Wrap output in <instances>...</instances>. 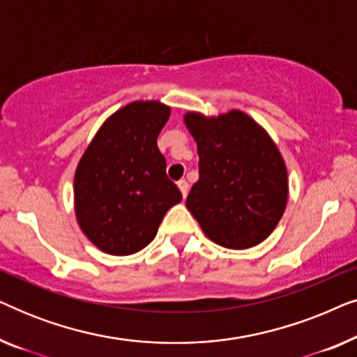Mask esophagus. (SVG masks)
I'll list each match as a JSON object with an SVG mask.
<instances>
[{"label": "esophagus", "instance_id": "obj_1", "mask_svg": "<svg viewBox=\"0 0 357 357\" xmlns=\"http://www.w3.org/2000/svg\"><path fill=\"white\" fill-rule=\"evenodd\" d=\"M177 185H178L180 192H182V195H183V198L187 197V195H188V182H187V180H180Z\"/></svg>", "mask_w": 357, "mask_h": 357}]
</instances>
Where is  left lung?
<instances>
[{
  "label": "left lung",
  "mask_w": 357,
  "mask_h": 357,
  "mask_svg": "<svg viewBox=\"0 0 357 357\" xmlns=\"http://www.w3.org/2000/svg\"><path fill=\"white\" fill-rule=\"evenodd\" d=\"M198 148L199 178L187 208L213 242L243 250L265 241L287 202V172L266 131L243 112L185 115Z\"/></svg>",
  "instance_id": "1"
}]
</instances>
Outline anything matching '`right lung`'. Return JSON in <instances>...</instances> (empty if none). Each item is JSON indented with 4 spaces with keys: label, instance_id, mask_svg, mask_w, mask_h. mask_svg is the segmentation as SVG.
<instances>
[{
    "label": "right lung",
    "instance_id": "add662e5",
    "mask_svg": "<svg viewBox=\"0 0 357 357\" xmlns=\"http://www.w3.org/2000/svg\"><path fill=\"white\" fill-rule=\"evenodd\" d=\"M169 115L160 102H131L102 125L79 160L76 216L87 238L105 253L139 252L155 237L165 213L182 202L158 148Z\"/></svg>",
    "mask_w": 357,
    "mask_h": 357
}]
</instances>
